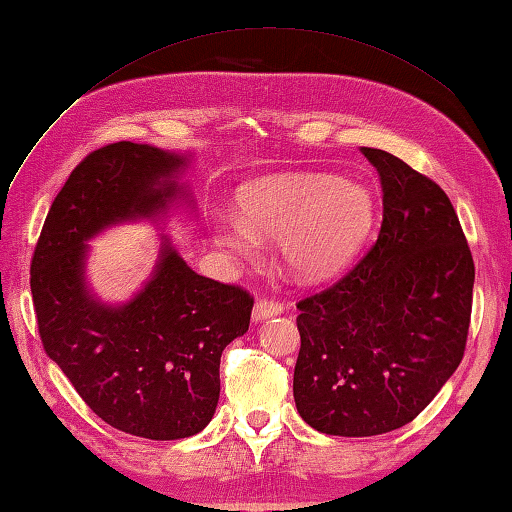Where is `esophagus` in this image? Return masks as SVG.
I'll return each instance as SVG.
<instances>
[{"instance_id":"esophagus-1","label":"esophagus","mask_w":512,"mask_h":512,"mask_svg":"<svg viewBox=\"0 0 512 512\" xmlns=\"http://www.w3.org/2000/svg\"><path fill=\"white\" fill-rule=\"evenodd\" d=\"M281 312H284V303L264 297V299H259V301L255 303L253 319H255V321H264V319L275 317V314H281Z\"/></svg>"}]
</instances>
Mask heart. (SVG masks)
<instances>
[{"label": "heart", "mask_w": 512, "mask_h": 512, "mask_svg": "<svg viewBox=\"0 0 512 512\" xmlns=\"http://www.w3.org/2000/svg\"><path fill=\"white\" fill-rule=\"evenodd\" d=\"M239 217L213 224V239L228 253L248 257L257 237L279 242L292 275L328 279L352 262L374 224V195L358 182L332 176H273L239 195Z\"/></svg>", "instance_id": "1"}]
</instances>
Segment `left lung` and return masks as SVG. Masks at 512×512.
<instances>
[{
  "instance_id": "8db88e82",
  "label": "left lung",
  "mask_w": 512,
  "mask_h": 512,
  "mask_svg": "<svg viewBox=\"0 0 512 512\" xmlns=\"http://www.w3.org/2000/svg\"><path fill=\"white\" fill-rule=\"evenodd\" d=\"M383 187L374 246L297 303L299 416L328 436L405 427L458 369L469 336L475 264L451 200L383 149L361 147Z\"/></svg>"
}]
</instances>
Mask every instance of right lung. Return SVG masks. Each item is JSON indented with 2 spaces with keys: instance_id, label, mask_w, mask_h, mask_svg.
Here are the masks:
<instances>
[{
  "instance_id": "1",
  "label": "right lung",
  "mask_w": 512,
  "mask_h": 512,
  "mask_svg": "<svg viewBox=\"0 0 512 512\" xmlns=\"http://www.w3.org/2000/svg\"><path fill=\"white\" fill-rule=\"evenodd\" d=\"M187 162L129 140L92 151L54 198L30 264L43 350L96 416L147 440L189 438L211 422L222 352L246 334L253 297L193 273L162 235L145 288L105 306L85 284V242L167 211L184 193L176 178Z\"/></svg>"
}]
</instances>
